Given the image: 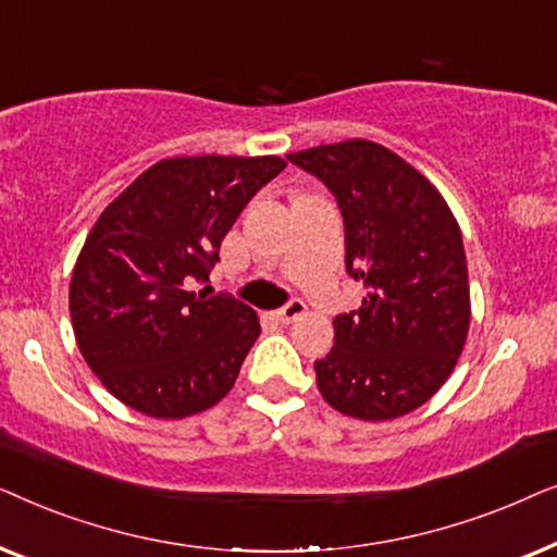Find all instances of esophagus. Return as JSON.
<instances>
[{
	"instance_id": "obj_1",
	"label": "esophagus",
	"mask_w": 557,
	"mask_h": 557,
	"mask_svg": "<svg viewBox=\"0 0 557 557\" xmlns=\"http://www.w3.org/2000/svg\"><path fill=\"white\" fill-rule=\"evenodd\" d=\"M304 314H307V304H304L301 299H294V301H288L284 309L276 311V319L281 324H292V322H296V319H301Z\"/></svg>"
}]
</instances>
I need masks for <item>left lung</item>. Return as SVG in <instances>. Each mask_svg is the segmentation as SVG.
<instances>
[{"instance_id": "obj_1", "label": "left lung", "mask_w": 557, "mask_h": 557, "mask_svg": "<svg viewBox=\"0 0 557 557\" xmlns=\"http://www.w3.org/2000/svg\"><path fill=\"white\" fill-rule=\"evenodd\" d=\"M324 182L345 218V263L362 307L334 319V347L314 362L334 410L393 421L451 375L471 322L461 227L444 195L383 144L347 139L286 154Z\"/></svg>"}]
</instances>
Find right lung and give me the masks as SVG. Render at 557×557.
<instances>
[{
    "instance_id": "right-lung-1",
    "label": "right lung",
    "mask_w": 557,
    "mask_h": 557,
    "mask_svg": "<svg viewBox=\"0 0 557 557\" xmlns=\"http://www.w3.org/2000/svg\"><path fill=\"white\" fill-rule=\"evenodd\" d=\"M281 157H172L141 172L90 227L71 278V322L106 391L149 418L202 413L235 385L261 334L233 296L195 294Z\"/></svg>"
}]
</instances>
